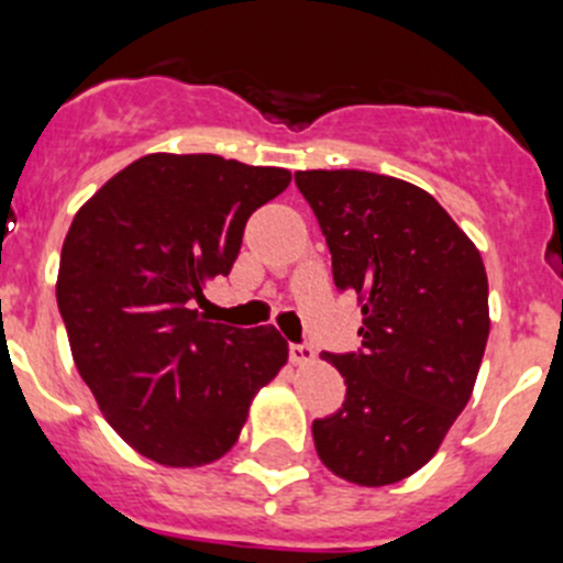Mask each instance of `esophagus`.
<instances>
[{
	"label": "esophagus",
	"instance_id": "obj_1",
	"mask_svg": "<svg viewBox=\"0 0 563 563\" xmlns=\"http://www.w3.org/2000/svg\"><path fill=\"white\" fill-rule=\"evenodd\" d=\"M288 354H291L294 365H308L316 360V351L310 343H291L288 345Z\"/></svg>",
	"mask_w": 563,
	"mask_h": 563
}]
</instances>
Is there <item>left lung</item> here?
I'll list each match as a JSON object with an SVG mask.
<instances>
[{
	"mask_svg": "<svg viewBox=\"0 0 563 563\" xmlns=\"http://www.w3.org/2000/svg\"><path fill=\"white\" fill-rule=\"evenodd\" d=\"M294 179L332 253L334 286L362 302L360 349L323 354L345 400L313 422L316 452L354 485H395L439 452L474 391L490 332L485 264L411 181L356 168Z\"/></svg>",
	"mask_w": 563,
	"mask_h": 563,
	"instance_id": "obj_1",
	"label": "left lung"
}]
</instances>
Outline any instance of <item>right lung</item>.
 <instances>
[{
	"mask_svg": "<svg viewBox=\"0 0 563 563\" xmlns=\"http://www.w3.org/2000/svg\"><path fill=\"white\" fill-rule=\"evenodd\" d=\"M288 181L286 168L220 155H146L73 218L56 280L73 360L108 424L155 463L223 457L286 365L275 327L212 323L192 302L229 275L247 218Z\"/></svg>",
	"mask_w": 563,
	"mask_h": 563,
	"instance_id": "add662e5",
	"label": "right lung"
}]
</instances>
